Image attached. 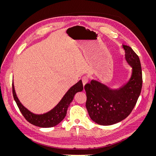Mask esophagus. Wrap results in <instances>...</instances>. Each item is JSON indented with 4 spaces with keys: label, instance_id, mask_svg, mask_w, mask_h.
I'll list each match as a JSON object with an SVG mask.
<instances>
[{
    "label": "esophagus",
    "instance_id": "obj_1",
    "mask_svg": "<svg viewBox=\"0 0 156 156\" xmlns=\"http://www.w3.org/2000/svg\"><path fill=\"white\" fill-rule=\"evenodd\" d=\"M82 82H83V86L85 85V84L88 82V76H84L82 77Z\"/></svg>",
    "mask_w": 156,
    "mask_h": 156
}]
</instances>
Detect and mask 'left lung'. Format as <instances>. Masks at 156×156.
<instances>
[{"mask_svg":"<svg viewBox=\"0 0 156 156\" xmlns=\"http://www.w3.org/2000/svg\"><path fill=\"white\" fill-rule=\"evenodd\" d=\"M126 62L132 68L131 77L118 89H111L96 80L84 86L86 107L90 119L102 126L118 123L129 115L140 96L143 85L142 69L138 55L123 45Z\"/></svg>","mask_w":156,"mask_h":156,"instance_id":"8db88e82","label":"left lung"}]
</instances>
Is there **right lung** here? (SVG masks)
Here are the masks:
<instances>
[{
  "label": "right lung",
  "instance_id": "obj_1",
  "mask_svg": "<svg viewBox=\"0 0 156 156\" xmlns=\"http://www.w3.org/2000/svg\"><path fill=\"white\" fill-rule=\"evenodd\" d=\"M83 90L82 81L80 80L68 90L62 100L53 109L44 114L36 115L28 110L22 105L17 97L13 83L12 84V92L14 100L16 101L22 115L29 123L40 127H51L58 124L66 115L68 108L70 105V103L73 101L75 94L78 92H81Z\"/></svg>",
  "mask_w": 156,
  "mask_h": 156
}]
</instances>
